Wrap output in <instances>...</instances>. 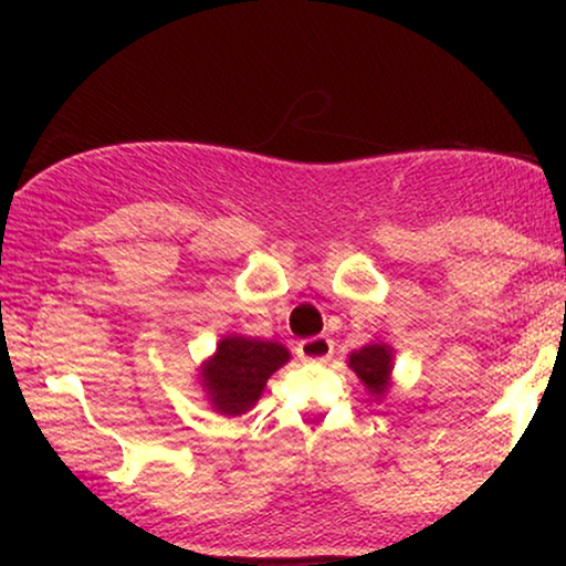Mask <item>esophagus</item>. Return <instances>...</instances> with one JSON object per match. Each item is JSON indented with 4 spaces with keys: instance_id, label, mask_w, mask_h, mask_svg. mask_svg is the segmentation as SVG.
Returning a JSON list of instances; mask_svg holds the SVG:
<instances>
[{
    "instance_id": "esophagus-1",
    "label": "esophagus",
    "mask_w": 566,
    "mask_h": 566,
    "mask_svg": "<svg viewBox=\"0 0 566 566\" xmlns=\"http://www.w3.org/2000/svg\"><path fill=\"white\" fill-rule=\"evenodd\" d=\"M333 340L324 335L305 337V340L297 343V356H301L303 361H327L329 356H333Z\"/></svg>"
}]
</instances>
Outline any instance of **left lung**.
I'll return each mask as SVG.
<instances>
[{
  "instance_id": "8db88e82",
  "label": "left lung",
  "mask_w": 566,
  "mask_h": 566,
  "mask_svg": "<svg viewBox=\"0 0 566 566\" xmlns=\"http://www.w3.org/2000/svg\"><path fill=\"white\" fill-rule=\"evenodd\" d=\"M348 367L365 382L369 396L382 399L394 378V346L382 340H369L361 348L350 350Z\"/></svg>"
}]
</instances>
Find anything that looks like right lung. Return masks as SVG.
<instances>
[{"instance_id":"obj_1","label":"right lung","mask_w":566,"mask_h":566,"mask_svg":"<svg viewBox=\"0 0 566 566\" xmlns=\"http://www.w3.org/2000/svg\"><path fill=\"white\" fill-rule=\"evenodd\" d=\"M290 361L287 346L250 335H223L216 354L199 365V388L207 405L226 418L250 412L263 396L265 382Z\"/></svg>"}]
</instances>
